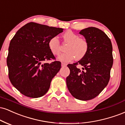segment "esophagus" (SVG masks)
Instances as JSON below:
<instances>
[{
	"mask_svg": "<svg viewBox=\"0 0 125 125\" xmlns=\"http://www.w3.org/2000/svg\"><path fill=\"white\" fill-rule=\"evenodd\" d=\"M61 65H62V67H64V66H66L67 65V64L65 63H62Z\"/></svg>",
	"mask_w": 125,
	"mask_h": 125,
	"instance_id": "1",
	"label": "esophagus"
}]
</instances>
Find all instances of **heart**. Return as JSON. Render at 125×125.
Segmentation results:
<instances>
[{
  "label": "heart",
  "mask_w": 125,
  "mask_h": 125,
  "mask_svg": "<svg viewBox=\"0 0 125 125\" xmlns=\"http://www.w3.org/2000/svg\"><path fill=\"white\" fill-rule=\"evenodd\" d=\"M63 38L64 42L67 43L64 48L66 52L59 56L58 60L62 62H69L75 58L79 61L85 56L88 50V43L85 39L79 38L77 34L70 30L64 33ZM48 46L53 55L57 56L61 53V45L56 36L49 40Z\"/></svg>",
  "instance_id": "obj_1"
}]
</instances>
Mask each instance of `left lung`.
Instances as JSON below:
<instances>
[{
  "instance_id": "left-lung-1",
  "label": "left lung",
  "mask_w": 125,
  "mask_h": 125,
  "mask_svg": "<svg viewBox=\"0 0 125 125\" xmlns=\"http://www.w3.org/2000/svg\"><path fill=\"white\" fill-rule=\"evenodd\" d=\"M79 33L88 42V50L80 61L67 65L70 73L66 84L75 98L87 101L99 95L109 82L113 64L112 45L105 33L97 28H86Z\"/></svg>"
}]
</instances>
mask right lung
Masks as SVG:
<instances>
[{
	"instance_id": "1",
	"label": "right lung",
	"mask_w": 125,
	"mask_h": 125,
	"mask_svg": "<svg viewBox=\"0 0 125 125\" xmlns=\"http://www.w3.org/2000/svg\"><path fill=\"white\" fill-rule=\"evenodd\" d=\"M63 30L31 22L20 28L11 39L7 58L9 77L22 94L35 98L48 92L52 79L61 68L59 61L45 62L55 59L48 42Z\"/></svg>"
}]
</instances>
